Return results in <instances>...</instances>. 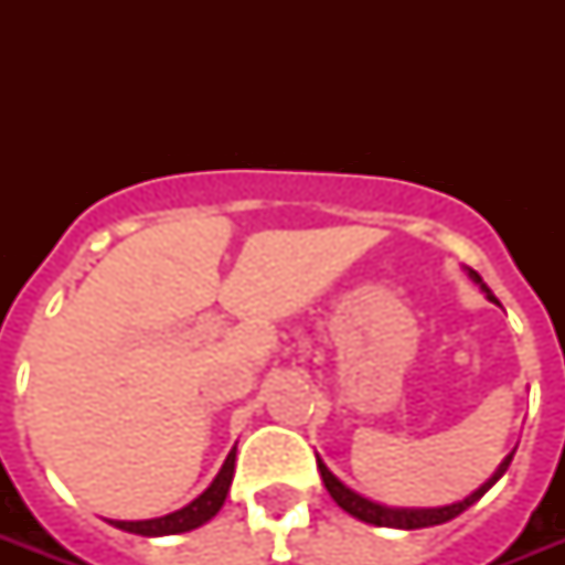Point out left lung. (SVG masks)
<instances>
[{"mask_svg": "<svg viewBox=\"0 0 565 565\" xmlns=\"http://www.w3.org/2000/svg\"><path fill=\"white\" fill-rule=\"evenodd\" d=\"M469 275H472L475 281L481 284V275L475 273V269H469ZM487 290V287H483ZM487 299L490 301H499L495 296H492L490 290H487ZM510 460H513V451H510L508 457H504V463L495 469V475H492L490 481L483 483L481 490H475L469 499L457 501V504H448V508H428V510H395V508H381V504H375V501L363 499V495H358V492H352L345 483H340L334 478V475L328 472V466L322 463L317 457V466H319V475H322V483H326V490L331 492V499L340 504V508L345 510V513H352L354 519H361V522H370V525H377V527H404V531H416V527H430V525H443V522H448V519L460 516L466 508H472L475 501L481 499L483 492L490 490L492 483L499 481L501 475L508 472Z\"/></svg>", "mask_w": 565, "mask_h": 565, "instance_id": "1", "label": "left lung"}]
</instances>
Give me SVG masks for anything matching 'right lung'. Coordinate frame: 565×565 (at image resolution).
<instances>
[{"mask_svg": "<svg viewBox=\"0 0 565 565\" xmlns=\"http://www.w3.org/2000/svg\"><path fill=\"white\" fill-rule=\"evenodd\" d=\"M234 457H237V446L231 448V455L225 457V463H222L220 475L213 478L211 487H207L199 499L190 501L188 508L175 510V513H170V516L146 519V522H114V527L128 531V534H140V536H170V534H184V531H193V527L204 525V522L216 516L222 504H225L231 478H234Z\"/></svg>", "mask_w": 565, "mask_h": 565, "instance_id": "1", "label": "right lung"}]
</instances>
